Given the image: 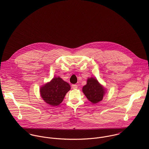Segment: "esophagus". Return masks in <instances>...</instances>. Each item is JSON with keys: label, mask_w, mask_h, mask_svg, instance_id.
I'll list each match as a JSON object with an SVG mask.
<instances>
[{"label": "esophagus", "mask_w": 149, "mask_h": 149, "mask_svg": "<svg viewBox=\"0 0 149 149\" xmlns=\"http://www.w3.org/2000/svg\"><path fill=\"white\" fill-rule=\"evenodd\" d=\"M72 87L73 89H76V88H77L78 86L76 85V84H73V85H72Z\"/></svg>", "instance_id": "obj_1"}]
</instances>
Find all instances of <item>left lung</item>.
<instances>
[{
    "label": "left lung",
    "mask_w": 149,
    "mask_h": 149,
    "mask_svg": "<svg viewBox=\"0 0 149 149\" xmlns=\"http://www.w3.org/2000/svg\"><path fill=\"white\" fill-rule=\"evenodd\" d=\"M83 92L87 99L93 104L102 100L104 95V89L95 78H89L87 83L83 88Z\"/></svg>",
    "instance_id": "8db88e82"
}]
</instances>
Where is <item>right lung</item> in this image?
I'll use <instances>...</instances> for the list:
<instances>
[{"label":"right lung","instance_id":"right-lung-1","mask_svg":"<svg viewBox=\"0 0 149 149\" xmlns=\"http://www.w3.org/2000/svg\"><path fill=\"white\" fill-rule=\"evenodd\" d=\"M70 89L69 84L60 77H54L40 89L43 100L52 106H58Z\"/></svg>","mask_w":149,"mask_h":149}]
</instances>
